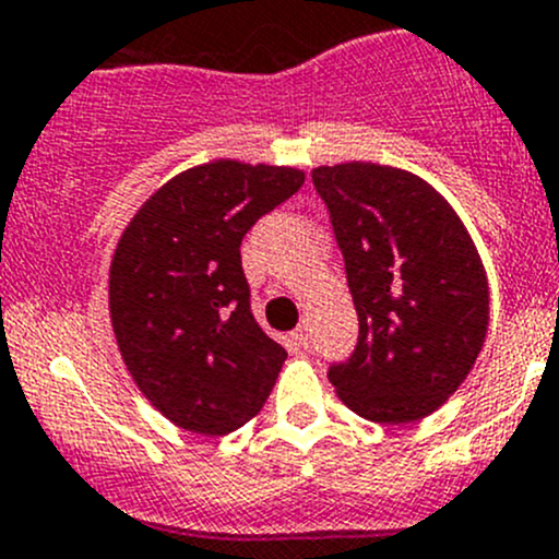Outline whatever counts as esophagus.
<instances>
[{
  "mask_svg": "<svg viewBox=\"0 0 559 559\" xmlns=\"http://www.w3.org/2000/svg\"><path fill=\"white\" fill-rule=\"evenodd\" d=\"M309 340H312V336H309V329H307V323H304V325H298V329L293 331V342H296L298 347H309Z\"/></svg>",
  "mask_w": 559,
  "mask_h": 559,
  "instance_id": "1",
  "label": "esophagus"
}]
</instances>
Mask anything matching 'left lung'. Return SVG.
I'll use <instances>...</instances> for the list:
<instances>
[{"instance_id":"obj_1","label":"left lung","mask_w":559,"mask_h":559,"mask_svg":"<svg viewBox=\"0 0 559 559\" xmlns=\"http://www.w3.org/2000/svg\"><path fill=\"white\" fill-rule=\"evenodd\" d=\"M358 345L329 369L336 396L367 421L411 424L469 374L489 329V282L465 223L429 181L378 163L320 165Z\"/></svg>"}]
</instances>
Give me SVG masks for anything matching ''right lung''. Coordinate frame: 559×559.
Returning <instances> with one entry per match:
<instances>
[{
  "label": "right lung",
  "instance_id": "1",
  "mask_svg": "<svg viewBox=\"0 0 559 559\" xmlns=\"http://www.w3.org/2000/svg\"><path fill=\"white\" fill-rule=\"evenodd\" d=\"M304 170L212 159L152 192L108 269L116 345L138 391L187 432L219 438L261 413L285 347L250 312L241 239Z\"/></svg>",
  "mask_w": 559,
  "mask_h": 559
}]
</instances>
